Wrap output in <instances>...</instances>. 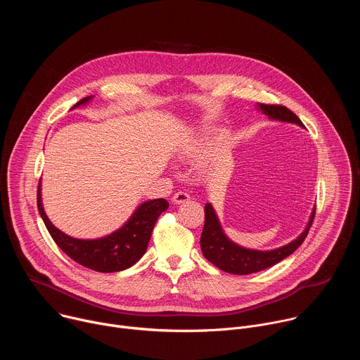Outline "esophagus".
Segmentation results:
<instances>
[{
  "mask_svg": "<svg viewBox=\"0 0 360 360\" xmlns=\"http://www.w3.org/2000/svg\"><path fill=\"white\" fill-rule=\"evenodd\" d=\"M189 199H191V195L188 192H184V191H179L172 196L174 203H184V202H188Z\"/></svg>",
  "mask_w": 360,
  "mask_h": 360,
  "instance_id": "34e87169",
  "label": "esophagus"
}]
</instances>
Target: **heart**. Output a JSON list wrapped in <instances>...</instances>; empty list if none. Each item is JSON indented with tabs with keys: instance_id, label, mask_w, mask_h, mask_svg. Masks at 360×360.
<instances>
[{
	"instance_id": "b5f03b06",
	"label": "heart",
	"mask_w": 360,
	"mask_h": 360,
	"mask_svg": "<svg viewBox=\"0 0 360 360\" xmlns=\"http://www.w3.org/2000/svg\"><path fill=\"white\" fill-rule=\"evenodd\" d=\"M205 153V143H193L189 146H185L179 152V160L181 161H193L200 158Z\"/></svg>"
}]
</instances>
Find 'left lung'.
Instances as JSON below:
<instances>
[{"label": "left lung", "mask_w": 360, "mask_h": 360, "mask_svg": "<svg viewBox=\"0 0 360 360\" xmlns=\"http://www.w3.org/2000/svg\"><path fill=\"white\" fill-rule=\"evenodd\" d=\"M259 108L272 120L297 124L303 127L302 121L286 107L276 104H259ZM315 218V210L304 231L290 243L274 250H252L245 249L226 238L218 217L211 203L205 205V225L200 235V249L205 258L224 272L233 275H249L264 271L283 261L293 253L304 240Z\"/></svg>", "instance_id": "left-lung-1"}]
</instances>
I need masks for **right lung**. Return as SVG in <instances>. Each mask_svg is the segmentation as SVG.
Returning a JSON list of instances; mask_svg holds the SVG:
<instances>
[{"label":"right lung","mask_w":360,"mask_h":360,"mask_svg":"<svg viewBox=\"0 0 360 360\" xmlns=\"http://www.w3.org/2000/svg\"><path fill=\"white\" fill-rule=\"evenodd\" d=\"M91 99L85 96L72 107L77 108ZM37 205L39 215L54 242L77 264L96 272H120L135 265L146 252L150 233L160 215L169 203L165 199H152L141 203L127 224L108 236L99 239H75L56 228L44 212L41 185H38Z\"/></svg>","instance_id":"add662e5"}]
</instances>
